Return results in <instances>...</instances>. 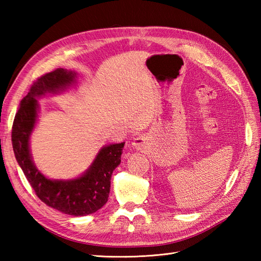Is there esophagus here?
<instances>
[{"label": "esophagus", "instance_id": "obj_1", "mask_svg": "<svg viewBox=\"0 0 261 261\" xmlns=\"http://www.w3.org/2000/svg\"><path fill=\"white\" fill-rule=\"evenodd\" d=\"M145 139H143L142 137H137L135 138L134 141H132V147L137 149V150H141L143 146H145Z\"/></svg>", "mask_w": 261, "mask_h": 261}]
</instances>
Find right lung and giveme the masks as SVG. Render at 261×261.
<instances>
[{
	"label": "right lung",
	"mask_w": 261,
	"mask_h": 261,
	"mask_svg": "<svg viewBox=\"0 0 261 261\" xmlns=\"http://www.w3.org/2000/svg\"><path fill=\"white\" fill-rule=\"evenodd\" d=\"M77 75L75 70L57 68L33 83L15 114L12 146L16 162L42 202L62 213L83 216L96 212L108 202L111 177L121 163L124 142L102 147L90 167L71 179L48 178L37 168L30 150L31 135L40 110L38 99L68 90L77 83Z\"/></svg>",
	"instance_id": "obj_1"
}]
</instances>
